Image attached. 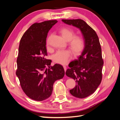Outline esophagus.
Returning <instances> with one entry per match:
<instances>
[{
  "mask_svg": "<svg viewBox=\"0 0 120 120\" xmlns=\"http://www.w3.org/2000/svg\"><path fill=\"white\" fill-rule=\"evenodd\" d=\"M63 67H64V70L65 72H66V70H67V67H66V66H64Z\"/></svg>",
  "mask_w": 120,
  "mask_h": 120,
  "instance_id": "esophagus-1",
  "label": "esophagus"
}]
</instances>
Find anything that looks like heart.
I'll return each mask as SVG.
<instances>
[{
    "label": "heart",
    "instance_id": "obj_1",
    "mask_svg": "<svg viewBox=\"0 0 120 120\" xmlns=\"http://www.w3.org/2000/svg\"><path fill=\"white\" fill-rule=\"evenodd\" d=\"M60 34L63 37L68 41V45L73 52L75 56H78L80 54L84 49L85 41L83 38L79 35H75L74 30L68 27H64L61 29ZM49 37L47 39L46 45L48 49L49 47ZM72 56V53L69 49L60 50L56 52L53 56V60L54 62L60 64H66L70 60Z\"/></svg>",
    "mask_w": 120,
    "mask_h": 120
}]
</instances>
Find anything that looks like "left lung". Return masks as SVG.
I'll return each mask as SVG.
<instances>
[{
  "instance_id": "obj_1",
  "label": "left lung",
  "mask_w": 120,
  "mask_h": 120,
  "mask_svg": "<svg viewBox=\"0 0 120 120\" xmlns=\"http://www.w3.org/2000/svg\"><path fill=\"white\" fill-rule=\"evenodd\" d=\"M61 20L79 28L84 39L85 46L82 54L78 59L72 61L66 72L68 77L76 82L75 86L70 90L71 95L83 99L96 91L102 79L104 61L99 38L95 31L82 19Z\"/></svg>"
}]
</instances>
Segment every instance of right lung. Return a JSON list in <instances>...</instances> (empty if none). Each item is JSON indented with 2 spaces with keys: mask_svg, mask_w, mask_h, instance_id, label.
Masks as SVG:
<instances>
[{
  "mask_svg": "<svg viewBox=\"0 0 120 120\" xmlns=\"http://www.w3.org/2000/svg\"><path fill=\"white\" fill-rule=\"evenodd\" d=\"M57 22L52 20L33 24L20 41L16 75L24 93L35 101L49 98L52 94L54 82L64 75L62 66L55 64L50 66L52 61L45 59L47 35Z\"/></svg>",
  "mask_w": 120,
  "mask_h": 120,
  "instance_id": "add662e5",
  "label": "right lung"
}]
</instances>
